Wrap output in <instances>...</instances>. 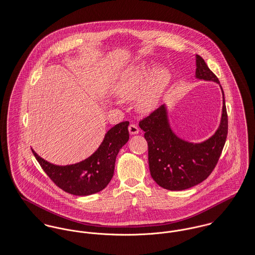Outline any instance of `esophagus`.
Segmentation results:
<instances>
[{
  "label": "esophagus",
  "mask_w": 255,
  "mask_h": 255,
  "mask_svg": "<svg viewBox=\"0 0 255 255\" xmlns=\"http://www.w3.org/2000/svg\"><path fill=\"white\" fill-rule=\"evenodd\" d=\"M128 129H129V132H130V134H138V132H139V128H138V126L136 125V124H130L129 126H128Z\"/></svg>",
  "instance_id": "34e87169"
}]
</instances>
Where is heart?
Returning a JSON list of instances; mask_svg holds the SVG:
<instances>
[{
    "label": "heart",
    "instance_id": "1",
    "mask_svg": "<svg viewBox=\"0 0 255 255\" xmlns=\"http://www.w3.org/2000/svg\"><path fill=\"white\" fill-rule=\"evenodd\" d=\"M150 68L140 64L124 72L118 79L114 92L121 100H132L141 91L137 99V107L141 112L152 111L161 98L169 81V74L163 68L156 69L149 77Z\"/></svg>",
    "mask_w": 255,
    "mask_h": 255
}]
</instances>
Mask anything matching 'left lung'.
Masks as SVG:
<instances>
[{"instance_id": "left-lung-1", "label": "left lung", "mask_w": 255, "mask_h": 255, "mask_svg": "<svg viewBox=\"0 0 255 255\" xmlns=\"http://www.w3.org/2000/svg\"><path fill=\"white\" fill-rule=\"evenodd\" d=\"M196 77L220 84L203 58L196 55ZM224 94V92H223ZM224 99L222 120L213 137L201 144L177 138L170 130L163 105L140 120L148 142L149 166L153 180L168 190H184L204 181L216 167L228 135V113Z\"/></svg>"}]
</instances>
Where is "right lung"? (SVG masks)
I'll return each mask as SVG.
<instances>
[{"mask_svg":"<svg viewBox=\"0 0 255 255\" xmlns=\"http://www.w3.org/2000/svg\"><path fill=\"white\" fill-rule=\"evenodd\" d=\"M128 121L121 122L104 136L102 145L87 159L72 165L59 166L40 157L35 158L48 177L59 188L77 196H87L102 191L110 182L117 153L129 140Z\"/></svg>","mask_w":255,"mask_h":255,"instance_id":"add662e5","label":"right lung"}]
</instances>
